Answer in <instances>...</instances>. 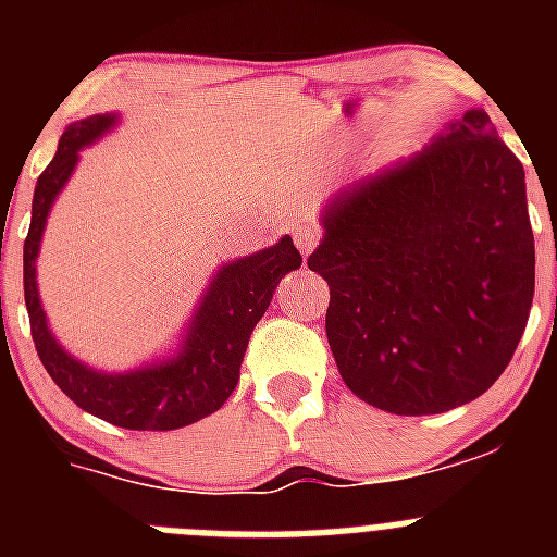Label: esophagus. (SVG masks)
<instances>
[{"label": "esophagus", "mask_w": 557, "mask_h": 557, "mask_svg": "<svg viewBox=\"0 0 557 557\" xmlns=\"http://www.w3.org/2000/svg\"><path fill=\"white\" fill-rule=\"evenodd\" d=\"M318 243H321V234H318L312 225H298V228H295V245H298V250H301L304 256L312 253V250L318 248Z\"/></svg>", "instance_id": "34e87169"}]
</instances>
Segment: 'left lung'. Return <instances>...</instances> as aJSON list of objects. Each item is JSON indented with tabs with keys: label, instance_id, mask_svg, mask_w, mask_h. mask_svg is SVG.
<instances>
[{
	"label": "left lung",
	"instance_id": "1",
	"mask_svg": "<svg viewBox=\"0 0 557 557\" xmlns=\"http://www.w3.org/2000/svg\"><path fill=\"white\" fill-rule=\"evenodd\" d=\"M307 264L329 284L326 337L354 396L435 416L508 368L535 289L524 166L485 111L348 186Z\"/></svg>",
	"mask_w": 557,
	"mask_h": 557
}]
</instances>
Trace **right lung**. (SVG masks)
Instances as JSON below:
<instances>
[{
	"instance_id": "1",
	"label": "right lung",
	"mask_w": 557,
	"mask_h": 557,
	"mask_svg": "<svg viewBox=\"0 0 557 557\" xmlns=\"http://www.w3.org/2000/svg\"><path fill=\"white\" fill-rule=\"evenodd\" d=\"M116 125V113H95L63 131L55 159L38 175L33 220L24 239V304L29 332L44 368L81 410L125 430L166 432L189 426L218 412L239 382L250 332L268 312L275 284L301 268V253L289 236L259 253L223 264L211 278L186 326L181 351L172 359L127 373H102L66 354L47 326L36 282V259L44 225L58 191L75 172L81 150Z\"/></svg>"
}]
</instances>
